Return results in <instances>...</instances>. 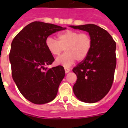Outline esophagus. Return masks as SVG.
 Listing matches in <instances>:
<instances>
[{"label":"esophagus","mask_w":128,"mask_h":128,"mask_svg":"<svg viewBox=\"0 0 128 128\" xmlns=\"http://www.w3.org/2000/svg\"><path fill=\"white\" fill-rule=\"evenodd\" d=\"M64 69H65V71L66 73H68V72H70V68H65Z\"/></svg>","instance_id":"34e87169"}]
</instances>
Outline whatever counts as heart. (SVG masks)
Masks as SVG:
<instances>
[{
    "label": "heart",
    "mask_w": 128,
    "mask_h": 128,
    "mask_svg": "<svg viewBox=\"0 0 128 128\" xmlns=\"http://www.w3.org/2000/svg\"><path fill=\"white\" fill-rule=\"evenodd\" d=\"M58 41L52 37L46 39L47 50L54 56H58L64 48L65 52L56 60V64L65 67L72 66L76 60L82 61L88 56L92 47L89 34L66 30L58 35Z\"/></svg>",
    "instance_id": "1"
}]
</instances>
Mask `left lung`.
<instances>
[{
  "instance_id": "8db88e82",
  "label": "left lung",
  "mask_w": 128,
  "mask_h": 128,
  "mask_svg": "<svg viewBox=\"0 0 128 128\" xmlns=\"http://www.w3.org/2000/svg\"><path fill=\"white\" fill-rule=\"evenodd\" d=\"M70 27L88 32L92 40L88 56L72 69L77 76L73 91L82 102H98L108 93L114 82L117 63L116 43L108 31L96 25Z\"/></svg>"
}]
</instances>
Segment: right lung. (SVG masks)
<instances>
[{
	"instance_id": "add662e5",
	"label": "right lung",
	"mask_w": 128,
	"mask_h": 128,
	"mask_svg": "<svg viewBox=\"0 0 128 128\" xmlns=\"http://www.w3.org/2000/svg\"><path fill=\"white\" fill-rule=\"evenodd\" d=\"M65 29L35 21L20 30L12 41L10 52L12 77L20 93L32 103H47L57 95L65 70L60 65L44 67L54 61L46 41L49 35Z\"/></svg>"
}]
</instances>
